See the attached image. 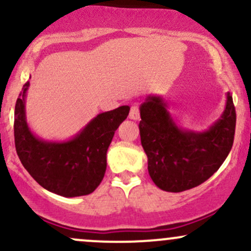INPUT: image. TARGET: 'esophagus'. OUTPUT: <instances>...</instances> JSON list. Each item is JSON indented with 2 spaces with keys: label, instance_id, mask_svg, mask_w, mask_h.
<instances>
[{
  "label": "esophagus",
  "instance_id": "esophagus-1",
  "mask_svg": "<svg viewBox=\"0 0 251 251\" xmlns=\"http://www.w3.org/2000/svg\"><path fill=\"white\" fill-rule=\"evenodd\" d=\"M128 118L132 120H139L140 114H139V108L138 106H132L130 114H128Z\"/></svg>",
  "mask_w": 251,
  "mask_h": 251
}]
</instances>
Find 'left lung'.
I'll return each mask as SVG.
<instances>
[{
    "label": "left lung",
    "mask_w": 251,
    "mask_h": 251,
    "mask_svg": "<svg viewBox=\"0 0 251 251\" xmlns=\"http://www.w3.org/2000/svg\"><path fill=\"white\" fill-rule=\"evenodd\" d=\"M139 133L151 180L166 192L194 188L210 178L233 144L236 111L226 94L224 111L205 131L177 125L162 96L148 95L139 107Z\"/></svg>",
    "instance_id": "left-lung-1"
}]
</instances>
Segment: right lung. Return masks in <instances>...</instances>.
Wrapping results in <instances>:
<instances>
[{"label":"right lung","instance_id":"right-lung-1","mask_svg":"<svg viewBox=\"0 0 251 251\" xmlns=\"http://www.w3.org/2000/svg\"><path fill=\"white\" fill-rule=\"evenodd\" d=\"M26 82L16 100L14 137L19 158L29 175L49 192L60 197L88 195L98 188L107 168V150L130 106L100 113L73 138L46 140L33 133L27 123Z\"/></svg>","mask_w":251,"mask_h":251}]
</instances>
